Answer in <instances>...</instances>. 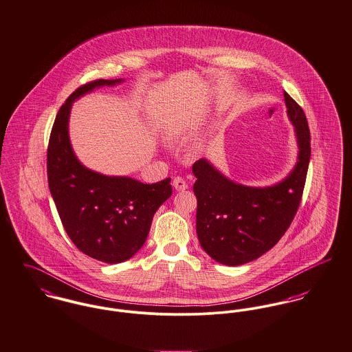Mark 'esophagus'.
I'll return each instance as SVG.
<instances>
[{
	"mask_svg": "<svg viewBox=\"0 0 352 352\" xmlns=\"http://www.w3.org/2000/svg\"><path fill=\"white\" fill-rule=\"evenodd\" d=\"M173 186H174V189L178 190V192H182V190H186V189H188L186 181H185L184 178H181V177H175V178L173 179Z\"/></svg>",
	"mask_w": 352,
	"mask_h": 352,
	"instance_id": "1",
	"label": "esophagus"
}]
</instances>
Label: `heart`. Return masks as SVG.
<instances>
[{
	"label": "heart",
	"mask_w": 352,
	"mask_h": 352,
	"mask_svg": "<svg viewBox=\"0 0 352 352\" xmlns=\"http://www.w3.org/2000/svg\"><path fill=\"white\" fill-rule=\"evenodd\" d=\"M186 124L184 121H173L166 126V138L168 140H175L184 135Z\"/></svg>",
	"instance_id": "obj_1"
}]
</instances>
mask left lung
<instances>
[{
	"label": "left lung",
	"mask_w": 352,
	"mask_h": 352,
	"mask_svg": "<svg viewBox=\"0 0 352 352\" xmlns=\"http://www.w3.org/2000/svg\"><path fill=\"white\" fill-rule=\"evenodd\" d=\"M283 96L298 154L282 181L265 188L245 186L205 157L193 164L197 236L204 251L221 265L240 266L272 250L300 206L311 159V133L301 107L286 91Z\"/></svg>",
	"instance_id": "left-lung-1"
}]
</instances>
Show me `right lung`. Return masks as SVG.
<instances>
[{
    "instance_id": "add662e5",
    "label": "right lung",
    "mask_w": 352,
    "mask_h": 352,
    "mask_svg": "<svg viewBox=\"0 0 352 352\" xmlns=\"http://www.w3.org/2000/svg\"><path fill=\"white\" fill-rule=\"evenodd\" d=\"M121 82L97 79L78 87L56 115L47 151L48 186L66 232L79 251L111 265L132 258L143 247L155 212L173 193L170 178L147 185L131 177L105 175L83 166L73 150V102L97 87Z\"/></svg>"
}]
</instances>
